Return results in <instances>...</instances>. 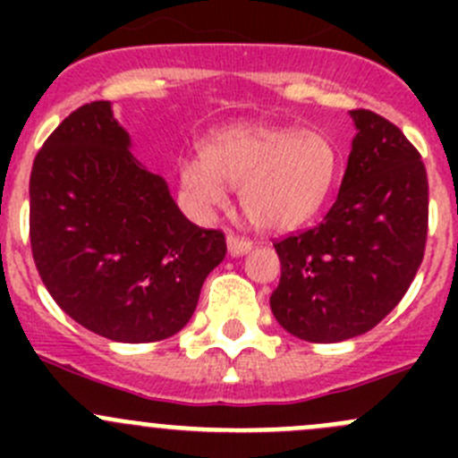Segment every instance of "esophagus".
Returning a JSON list of instances; mask_svg holds the SVG:
<instances>
[{"instance_id": "34e87169", "label": "esophagus", "mask_w": 458, "mask_h": 458, "mask_svg": "<svg viewBox=\"0 0 458 458\" xmlns=\"http://www.w3.org/2000/svg\"><path fill=\"white\" fill-rule=\"evenodd\" d=\"M252 250V242L246 237H237V234H228V252L233 257H242Z\"/></svg>"}]
</instances>
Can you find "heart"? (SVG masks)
Wrapping results in <instances>:
<instances>
[{
	"label": "heart",
	"mask_w": 458,
	"mask_h": 458,
	"mask_svg": "<svg viewBox=\"0 0 458 458\" xmlns=\"http://www.w3.org/2000/svg\"><path fill=\"white\" fill-rule=\"evenodd\" d=\"M339 173V152L318 131L284 126H233L183 161L179 183L197 210L225 203V186L239 188V206L263 230H293L315 216Z\"/></svg>",
	"instance_id": "b5f03b06"
}]
</instances>
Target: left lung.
Returning a JSON list of instances; mask_svg holds the SVG:
<instances>
[{"label":"left lung","mask_w":458,"mask_h":458,"mask_svg":"<svg viewBox=\"0 0 458 458\" xmlns=\"http://www.w3.org/2000/svg\"><path fill=\"white\" fill-rule=\"evenodd\" d=\"M357 126L339 195L321 224L275 242L270 297L284 330L336 344L372 330L408 293L428 239V174L392 122L350 110Z\"/></svg>","instance_id":"obj_1"}]
</instances>
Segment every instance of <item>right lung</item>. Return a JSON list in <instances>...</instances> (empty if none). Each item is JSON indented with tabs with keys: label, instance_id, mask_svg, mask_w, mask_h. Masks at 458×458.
Wrapping results in <instances>:
<instances>
[{
	"label": "right lung",
	"instance_id": "1",
	"mask_svg": "<svg viewBox=\"0 0 458 458\" xmlns=\"http://www.w3.org/2000/svg\"><path fill=\"white\" fill-rule=\"evenodd\" d=\"M30 248L68 317L106 339L150 344L191 321L225 237L183 216L168 183L132 157L110 101H90L37 152Z\"/></svg>",
	"mask_w": 458,
	"mask_h": 458
}]
</instances>
